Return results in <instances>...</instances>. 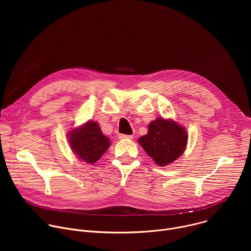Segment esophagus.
Wrapping results in <instances>:
<instances>
[{"mask_svg":"<svg viewBox=\"0 0 251 251\" xmlns=\"http://www.w3.org/2000/svg\"><path fill=\"white\" fill-rule=\"evenodd\" d=\"M118 137H119V139H132L133 138V136L132 135H125V134H119L118 135Z\"/></svg>","mask_w":251,"mask_h":251,"instance_id":"obj_1","label":"esophagus"}]
</instances>
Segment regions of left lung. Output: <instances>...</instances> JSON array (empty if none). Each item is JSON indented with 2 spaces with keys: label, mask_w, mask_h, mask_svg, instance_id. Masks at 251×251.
I'll list each match as a JSON object with an SVG mask.
<instances>
[{
  "label": "left lung",
  "mask_w": 251,
  "mask_h": 251,
  "mask_svg": "<svg viewBox=\"0 0 251 251\" xmlns=\"http://www.w3.org/2000/svg\"><path fill=\"white\" fill-rule=\"evenodd\" d=\"M139 144L156 164L163 167L176 161L187 146L185 128L174 120L157 118L148 127V133L138 140Z\"/></svg>",
  "instance_id": "1"
}]
</instances>
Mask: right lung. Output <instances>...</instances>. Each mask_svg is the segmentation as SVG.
<instances>
[{
	"label": "right lung",
	"instance_id": "1",
	"mask_svg": "<svg viewBox=\"0 0 251 251\" xmlns=\"http://www.w3.org/2000/svg\"><path fill=\"white\" fill-rule=\"evenodd\" d=\"M69 145L74 153L83 162L94 164L110 146V140L104 136L99 125L88 121L68 134Z\"/></svg>",
	"mask_w": 251,
	"mask_h": 251
}]
</instances>
